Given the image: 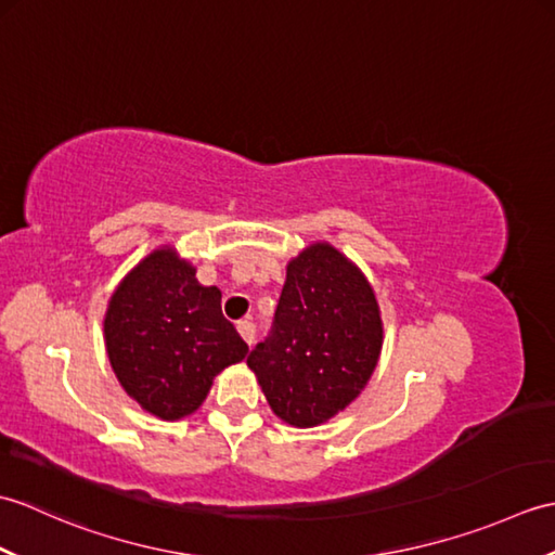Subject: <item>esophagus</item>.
Here are the masks:
<instances>
[{"label":"esophagus","instance_id":"34e87169","mask_svg":"<svg viewBox=\"0 0 555 555\" xmlns=\"http://www.w3.org/2000/svg\"><path fill=\"white\" fill-rule=\"evenodd\" d=\"M238 334L243 336L247 346H253L255 338H257V326L253 322H238Z\"/></svg>","mask_w":555,"mask_h":555}]
</instances>
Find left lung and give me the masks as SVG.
Returning <instances> with one entry per match:
<instances>
[{
	"label": "left lung",
	"instance_id": "obj_1",
	"mask_svg": "<svg viewBox=\"0 0 555 555\" xmlns=\"http://www.w3.org/2000/svg\"><path fill=\"white\" fill-rule=\"evenodd\" d=\"M382 352V317L360 271L317 243L288 264L274 322L247 356L271 410L314 427L360 396Z\"/></svg>",
	"mask_w": 555,
	"mask_h": 555
}]
</instances>
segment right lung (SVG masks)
<instances>
[{
	"label": "right lung",
	"instance_id": "obj_1",
	"mask_svg": "<svg viewBox=\"0 0 555 555\" xmlns=\"http://www.w3.org/2000/svg\"><path fill=\"white\" fill-rule=\"evenodd\" d=\"M104 338L126 393L162 420L191 415L211 379L247 356L221 312V291L199 286L195 269L171 250L145 257L116 288Z\"/></svg>",
	"mask_w": 555,
	"mask_h": 555
}]
</instances>
